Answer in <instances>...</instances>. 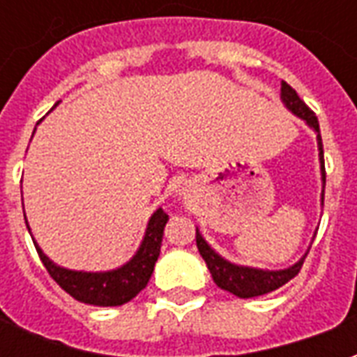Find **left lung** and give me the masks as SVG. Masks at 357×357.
<instances>
[{
    "label": "left lung",
    "instance_id": "left-lung-1",
    "mask_svg": "<svg viewBox=\"0 0 357 357\" xmlns=\"http://www.w3.org/2000/svg\"><path fill=\"white\" fill-rule=\"evenodd\" d=\"M281 99L287 105V109L292 110L296 116L302 120H306L307 126H312L315 132H317V145H319V160H321V176H323V199H325V160H323V143H321V133H319V122L315 112L306 102L302 101L298 93L294 89L283 82L281 84ZM197 248L204 258V262L208 266L210 273L214 283L229 291L239 298H252V296H260V294H268V292L275 291L279 287H283L284 283H289L291 279L298 275V271L302 269V264L306 260V256L296 262L294 266L281 271H264V269H255V268H243V266H235V264L227 262L222 256L216 255L212 248L206 245V241L202 239L201 233L197 229Z\"/></svg>",
    "mask_w": 357,
    "mask_h": 357
}]
</instances>
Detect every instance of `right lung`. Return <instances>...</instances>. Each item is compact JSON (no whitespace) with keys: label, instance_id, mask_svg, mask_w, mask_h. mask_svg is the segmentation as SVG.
I'll return each mask as SVG.
<instances>
[{"label":"right lung","instance_id":"add662e5","mask_svg":"<svg viewBox=\"0 0 357 357\" xmlns=\"http://www.w3.org/2000/svg\"><path fill=\"white\" fill-rule=\"evenodd\" d=\"M166 222H168V214L162 208L156 210L149 220L145 239L141 243L137 255L122 268L102 271V273H86V271H70V269L59 268L43 255L42 248L36 243L34 245L47 273L73 298L86 302V304H93V306H122L147 287L158 255H160Z\"/></svg>","mask_w":357,"mask_h":357}]
</instances>
